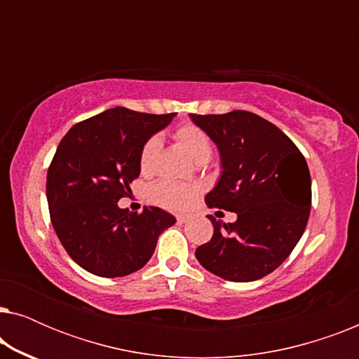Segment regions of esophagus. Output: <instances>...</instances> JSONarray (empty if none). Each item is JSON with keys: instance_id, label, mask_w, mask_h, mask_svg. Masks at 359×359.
Segmentation results:
<instances>
[{"instance_id": "esophagus-1", "label": "esophagus", "mask_w": 359, "mask_h": 359, "mask_svg": "<svg viewBox=\"0 0 359 359\" xmlns=\"http://www.w3.org/2000/svg\"><path fill=\"white\" fill-rule=\"evenodd\" d=\"M176 220H178V224H186L189 220V215H178Z\"/></svg>"}]
</instances>
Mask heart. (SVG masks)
<instances>
[{"label":"heart","instance_id":"1","mask_svg":"<svg viewBox=\"0 0 359 359\" xmlns=\"http://www.w3.org/2000/svg\"><path fill=\"white\" fill-rule=\"evenodd\" d=\"M175 140L188 151L196 161L208 160L212 151V145L205 132L194 124H181L175 130ZM160 155V140L151 137L140 150L139 165L144 175L154 173ZM199 194V188L193 184H180L171 181H161L150 188L151 203L170 210H184L194 203Z\"/></svg>","mask_w":359,"mask_h":359}]
</instances>
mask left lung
I'll return each instance as SVG.
<instances>
[{
	"instance_id": "left-lung-1",
	"label": "left lung",
	"mask_w": 359,
	"mask_h": 359,
	"mask_svg": "<svg viewBox=\"0 0 359 359\" xmlns=\"http://www.w3.org/2000/svg\"><path fill=\"white\" fill-rule=\"evenodd\" d=\"M189 117L217 145L222 165L205 204L237 214L232 224L208 215L214 235L196 258L227 281H257L291 255L306 230L312 203L307 161L286 134L253 112Z\"/></svg>"
}]
</instances>
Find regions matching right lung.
<instances>
[{
  "instance_id": "1",
  "label": "right lung",
  "mask_w": 359,
  "mask_h": 359,
  "mask_svg": "<svg viewBox=\"0 0 359 359\" xmlns=\"http://www.w3.org/2000/svg\"><path fill=\"white\" fill-rule=\"evenodd\" d=\"M175 116L114 107L78 122L58 144L47 171L50 220L73 262L91 274L119 278L145 266L176 222L160 208L137 214L117 205L140 175L142 147Z\"/></svg>"
}]
</instances>
